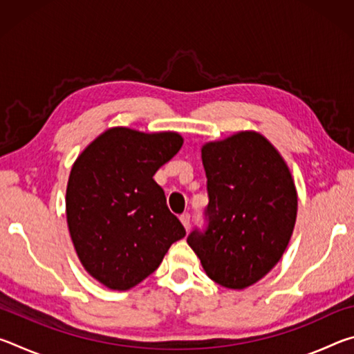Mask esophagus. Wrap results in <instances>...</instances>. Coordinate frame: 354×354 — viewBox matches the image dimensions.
<instances>
[{"mask_svg": "<svg viewBox=\"0 0 354 354\" xmlns=\"http://www.w3.org/2000/svg\"><path fill=\"white\" fill-rule=\"evenodd\" d=\"M179 220H181V223L184 225L185 230H189V227H190V214L189 212L181 214V217H179Z\"/></svg>", "mask_w": 354, "mask_h": 354, "instance_id": "esophagus-1", "label": "esophagus"}]
</instances>
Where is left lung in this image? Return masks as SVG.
I'll list each match as a JSON object with an SVG mask.
<instances>
[{
	"label": "left lung",
	"mask_w": 354,
	"mask_h": 354,
	"mask_svg": "<svg viewBox=\"0 0 354 354\" xmlns=\"http://www.w3.org/2000/svg\"><path fill=\"white\" fill-rule=\"evenodd\" d=\"M207 178L206 225L187 243L207 277L227 289H245L272 270L290 241L297 190L270 142L239 133L201 149Z\"/></svg>",
	"instance_id": "1"
}]
</instances>
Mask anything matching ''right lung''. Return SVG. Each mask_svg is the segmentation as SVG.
<instances>
[{
  "mask_svg": "<svg viewBox=\"0 0 354 354\" xmlns=\"http://www.w3.org/2000/svg\"><path fill=\"white\" fill-rule=\"evenodd\" d=\"M183 147L176 133L113 128L81 153L67 185V221L82 266L113 290L149 277L185 230L154 173Z\"/></svg>",
  "mask_w": 354,
  "mask_h": 354,
  "instance_id": "obj_1",
  "label": "right lung"
}]
</instances>
